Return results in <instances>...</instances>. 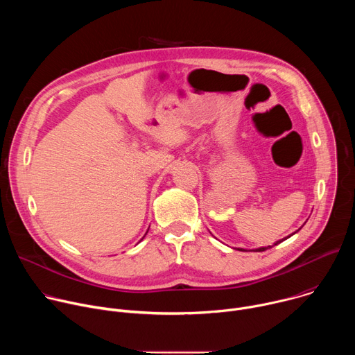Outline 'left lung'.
<instances>
[{
    "label": "left lung",
    "instance_id": "left-lung-1",
    "mask_svg": "<svg viewBox=\"0 0 355 355\" xmlns=\"http://www.w3.org/2000/svg\"><path fill=\"white\" fill-rule=\"evenodd\" d=\"M278 243H281V241H277L275 244H278ZM268 247H271V245H268ZM268 247H260V248H257L256 251H266ZM237 250H243V248H237Z\"/></svg>",
    "mask_w": 355,
    "mask_h": 355
}]
</instances>
